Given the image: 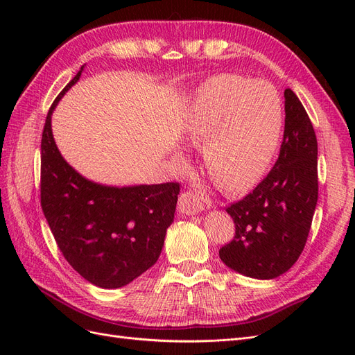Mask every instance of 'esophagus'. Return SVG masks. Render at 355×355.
Listing matches in <instances>:
<instances>
[{"label": "esophagus", "instance_id": "1", "mask_svg": "<svg viewBox=\"0 0 355 355\" xmlns=\"http://www.w3.org/2000/svg\"><path fill=\"white\" fill-rule=\"evenodd\" d=\"M202 210V202L200 201V198L194 194V192L187 191L182 192L179 201H178V211L182 216H188V214H196L200 213Z\"/></svg>", "mask_w": 355, "mask_h": 355}]
</instances>
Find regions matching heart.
Instances as JSON below:
<instances>
[{
	"label": "heart",
	"mask_w": 355,
	"mask_h": 355,
	"mask_svg": "<svg viewBox=\"0 0 355 355\" xmlns=\"http://www.w3.org/2000/svg\"><path fill=\"white\" fill-rule=\"evenodd\" d=\"M280 128V103L271 89L223 73L201 87L187 118L185 136L189 144H206L204 167L214 184L227 192H241L262 176Z\"/></svg>",
	"instance_id": "b5f03b06"
}]
</instances>
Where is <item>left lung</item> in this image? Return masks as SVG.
<instances>
[{
  "mask_svg": "<svg viewBox=\"0 0 355 355\" xmlns=\"http://www.w3.org/2000/svg\"><path fill=\"white\" fill-rule=\"evenodd\" d=\"M284 135L274 167L250 194L227 211L235 235L219 250L222 262L243 275L271 280L302 253L318 200L317 137L297 96L284 90Z\"/></svg>",
  "mask_w": 355,
  "mask_h": 355,
  "instance_id": "8db88e82",
  "label": "left lung"
}]
</instances>
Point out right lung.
Returning a JSON list of instances; mask_svg holds the SVG:
<instances>
[{
	"label": "right lung",
	"mask_w": 355,
	"mask_h": 355,
	"mask_svg": "<svg viewBox=\"0 0 355 355\" xmlns=\"http://www.w3.org/2000/svg\"><path fill=\"white\" fill-rule=\"evenodd\" d=\"M83 68L53 102L41 139V207L59 250L85 280L118 288L157 261L173 222L178 182L106 187L77 173L60 155L51 133L58 102L81 77Z\"/></svg>",
	"instance_id": "1"
}]
</instances>
